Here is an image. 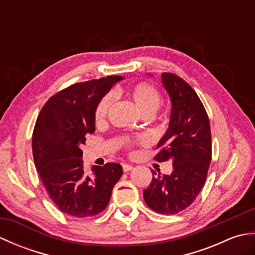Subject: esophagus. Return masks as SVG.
<instances>
[{"label": "esophagus", "mask_w": 255, "mask_h": 255, "mask_svg": "<svg viewBox=\"0 0 255 255\" xmlns=\"http://www.w3.org/2000/svg\"><path fill=\"white\" fill-rule=\"evenodd\" d=\"M133 169V166L130 164H123V170L124 172H129Z\"/></svg>", "instance_id": "34e87169"}]
</instances>
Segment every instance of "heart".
Masks as SVG:
<instances>
[{
    "label": "heart",
    "mask_w": 255,
    "mask_h": 255,
    "mask_svg": "<svg viewBox=\"0 0 255 255\" xmlns=\"http://www.w3.org/2000/svg\"><path fill=\"white\" fill-rule=\"evenodd\" d=\"M127 95L130 99L133 104L139 110V112L142 114L143 116H151L159 110L161 105V94L160 92L156 90L153 85L149 83L140 82L136 85L131 86L130 89L127 91ZM113 103L112 95L107 94L96 105L94 118L96 124H103L107 118L108 112L111 110ZM139 142H143V138L139 139Z\"/></svg>",
    "instance_id": "obj_1"
}]
</instances>
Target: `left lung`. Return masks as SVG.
<instances>
[{"mask_svg":"<svg viewBox=\"0 0 255 255\" xmlns=\"http://www.w3.org/2000/svg\"><path fill=\"white\" fill-rule=\"evenodd\" d=\"M169 92L172 111L169 128L155 154L158 162L172 161L173 172L160 175L152 170V181L143 191L150 209L175 215L191 206L202 191L211 160V132L207 113L192 86L174 73L161 74Z\"/></svg>","mask_w":255,"mask_h":255,"instance_id":"8db88e82","label":"left lung"}]
</instances>
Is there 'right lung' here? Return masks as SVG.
<instances>
[{
    "instance_id": "1",
    "label": "right lung",
    "mask_w": 255,
    "mask_h": 255,
    "mask_svg": "<svg viewBox=\"0 0 255 255\" xmlns=\"http://www.w3.org/2000/svg\"><path fill=\"white\" fill-rule=\"evenodd\" d=\"M121 75L75 83L52 95L32 131L35 166L49 197L63 214L92 217L104 210L123 174L118 163L94 166L86 174L81 144L95 131L96 105Z\"/></svg>"
}]
</instances>
